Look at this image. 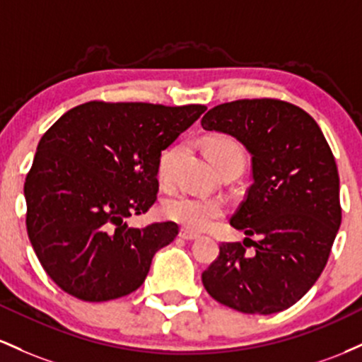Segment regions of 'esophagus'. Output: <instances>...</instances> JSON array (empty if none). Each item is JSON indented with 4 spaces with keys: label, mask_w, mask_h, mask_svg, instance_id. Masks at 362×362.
Instances as JSON below:
<instances>
[{
    "label": "esophagus",
    "mask_w": 362,
    "mask_h": 362,
    "mask_svg": "<svg viewBox=\"0 0 362 362\" xmlns=\"http://www.w3.org/2000/svg\"><path fill=\"white\" fill-rule=\"evenodd\" d=\"M180 235H181L182 239H186V241H193V239L198 238L197 233H192V230H186V229H182L181 233H180Z\"/></svg>",
    "instance_id": "obj_1"
}]
</instances>
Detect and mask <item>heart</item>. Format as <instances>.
Masks as SVG:
<instances>
[{
    "mask_svg": "<svg viewBox=\"0 0 362 362\" xmlns=\"http://www.w3.org/2000/svg\"><path fill=\"white\" fill-rule=\"evenodd\" d=\"M205 153L214 164V168H218L221 164L233 159L245 162L241 145L229 136L210 138L205 144ZM174 157H176V148L165 150L162 153L159 162V177L162 181L168 180ZM162 214L165 218L181 226L182 229L198 233V230L209 229L210 226H214L215 221H218L226 214V203L215 197L182 193L165 200L162 205Z\"/></svg>",
    "mask_w": 362,
    "mask_h": 362,
    "instance_id": "heart-1",
    "label": "heart"
}]
</instances>
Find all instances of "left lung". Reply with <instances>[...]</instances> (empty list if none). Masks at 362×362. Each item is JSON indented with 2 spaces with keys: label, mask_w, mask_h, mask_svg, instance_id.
<instances>
[{
  "label": "left lung",
  "mask_w": 362,
  "mask_h": 362,
  "mask_svg": "<svg viewBox=\"0 0 362 362\" xmlns=\"http://www.w3.org/2000/svg\"><path fill=\"white\" fill-rule=\"evenodd\" d=\"M202 127L234 136L251 153L253 185L230 226L255 247L250 255L245 239L222 243L203 286L215 301L247 315L287 310L315 286L339 233L334 153L306 111L277 99L215 105Z\"/></svg>",
  "instance_id": "obj_1"
}]
</instances>
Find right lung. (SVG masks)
<instances>
[{"label":"right lung","instance_id":"right-lung-1","mask_svg":"<svg viewBox=\"0 0 362 362\" xmlns=\"http://www.w3.org/2000/svg\"><path fill=\"white\" fill-rule=\"evenodd\" d=\"M205 105L92 100L44 133L27 174V233L46 274L82 301L136 291L153 255L174 241L176 222L144 229L127 218L157 200L160 152Z\"/></svg>","mask_w":362,"mask_h":362}]
</instances>
